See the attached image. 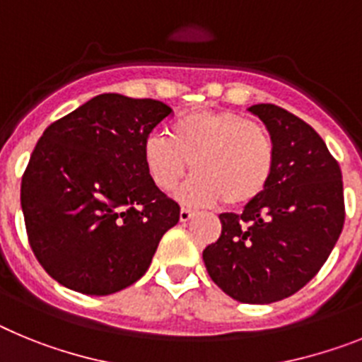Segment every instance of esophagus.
I'll return each instance as SVG.
<instances>
[{
	"label": "esophagus",
	"instance_id": "esophagus-1",
	"mask_svg": "<svg viewBox=\"0 0 362 362\" xmlns=\"http://www.w3.org/2000/svg\"><path fill=\"white\" fill-rule=\"evenodd\" d=\"M194 216V213L191 211V209H187V207H182L180 209V222H187V220H191Z\"/></svg>",
	"mask_w": 362,
	"mask_h": 362
}]
</instances>
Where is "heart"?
Masks as SVG:
<instances>
[{"label":"heart","mask_w":362,"mask_h":362,"mask_svg":"<svg viewBox=\"0 0 362 362\" xmlns=\"http://www.w3.org/2000/svg\"><path fill=\"white\" fill-rule=\"evenodd\" d=\"M144 165L153 184L169 193L194 171L178 193L187 206L224 202L244 206L269 184L275 146L268 129L226 109L184 112L169 125V138L151 134L142 147Z\"/></svg>","instance_id":"1"}]
</instances>
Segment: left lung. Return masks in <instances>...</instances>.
I'll return each instance as SVG.
<instances>
[{
    "label": "left lung",
    "mask_w": 362,
    "mask_h": 362,
    "mask_svg": "<svg viewBox=\"0 0 362 362\" xmlns=\"http://www.w3.org/2000/svg\"><path fill=\"white\" fill-rule=\"evenodd\" d=\"M268 127L275 168L240 215L218 216L222 233L202 253L220 290L246 304L297 293L332 253L344 226L339 162L312 125L273 103L247 109Z\"/></svg>",
    "instance_id": "obj_1"
}]
</instances>
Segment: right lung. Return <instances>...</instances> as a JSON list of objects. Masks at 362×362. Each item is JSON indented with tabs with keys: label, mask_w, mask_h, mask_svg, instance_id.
<instances>
[{
	"label": "right lung",
	"mask_w": 362,
	"mask_h": 362,
	"mask_svg": "<svg viewBox=\"0 0 362 362\" xmlns=\"http://www.w3.org/2000/svg\"><path fill=\"white\" fill-rule=\"evenodd\" d=\"M158 100L107 93L43 131L21 178L37 262L86 295H111L147 272L180 206L153 184L142 147L171 116Z\"/></svg>",
	"instance_id": "obj_1"
}]
</instances>
